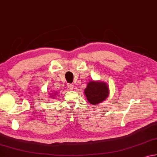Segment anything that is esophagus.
Returning a JSON list of instances; mask_svg holds the SVG:
<instances>
[{
  "mask_svg": "<svg viewBox=\"0 0 157 157\" xmlns=\"http://www.w3.org/2000/svg\"><path fill=\"white\" fill-rule=\"evenodd\" d=\"M68 88H69V89L70 90H72L74 89L73 85L71 84H68Z\"/></svg>",
  "mask_w": 157,
  "mask_h": 157,
  "instance_id": "34e87169",
  "label": "esophagus"
}]
</instances>
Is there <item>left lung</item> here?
Returning a JSON list of instances; mask_svg holds the SVG:
<instances>
[{
  "label": "left lung",
  "instance_id": "8db88e82",
  "mask_svg": "<svg viewBox=\"0 0 157 157\" xmlns=\"http://www.w3.org/2000/svg\"><path fill=\"white\" fill-rule=\"evenodd\" d=\"M87 100L91 104L95 105L104 101L109 95V88L106 82L90 81L84 89Z\"/></svg>",
  "mask_w": 157,
  "mask_h": 157
}]
</instances>
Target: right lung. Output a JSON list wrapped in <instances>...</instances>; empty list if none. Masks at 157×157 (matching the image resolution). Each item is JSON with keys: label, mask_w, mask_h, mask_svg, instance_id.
<instances>
[{"label": "right lung", "mask_w": 157, "mask_h": 157, "mask_svg": "<svg viewBox=\"0 0 157 157\" xmlns=\"http://www.w3.org/2000/svg\"><path fill=\"white\" fill-rule=\"evenodd\" d=\"M57 93H56L55 94H54V93H53H53H51V94H49V95H51V97H54V95H56V94Z\"/></svg>", "instance_id": "1"}]
</instances>
